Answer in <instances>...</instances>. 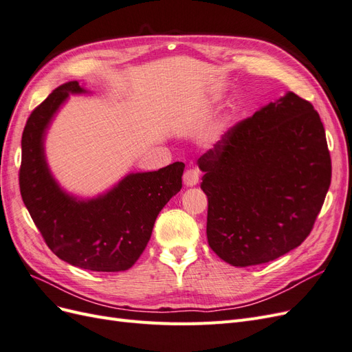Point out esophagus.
I'll list each match as a JSON object with an SVG mask.
<instances>
[{"instance_id":"1","label":"esophagus","mask_w":352,"mask_h":352,"mask_svg":"<svg viewBox=\"0 0 352 352\" xmlns=\"http://www.w3.org/2000/svg\"><path fill=\"white\" fill-rule=\"evenodd\" d=\"M199 180V172L197 168H188L184 173V184L186 186H195Z\"/></svg>"}]
</instances>
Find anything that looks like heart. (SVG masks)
Masks as SVG:
<instances>
[{
	"mask_svg": "<svg viewBox=\"0 0 352 352\" xmlns=\"http://www.w3.org/2000/svg\"><path fill=\"white\" fill-rule=\"evenodd\" d=\"M228 129H229V124L226 123V122H221L217 127H216V131H214V138H221L223 135H225L226 132H228Z\"/></svg>",
	"mask_w": 352,
	"mask_h": 352,
	"instance_id": "heart-1",
	"label": "heart"
}]
</instances>
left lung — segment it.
I'll use <instances>...</instances> for the list:
<instances>
[{
    "label": "left lung",
    "instance_id": "left-lung-1",
    "mask_svg": "<svg viewBox=\"0 0 352 352\" xmlns=\"http://www.w3.org/2000/svg\"><path fill=\"white\" fill-rule=\"evenodd\" d=\"M198 166L208 198V245L235 267L300 247L332 177L320 116L294 92L233 126Z\"/></svg>",
    "mask_w": 352,
    "mask_h": 352
}]
</instances>
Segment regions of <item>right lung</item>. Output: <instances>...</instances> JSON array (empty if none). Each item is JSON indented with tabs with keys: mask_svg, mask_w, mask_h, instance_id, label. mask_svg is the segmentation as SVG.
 <instances>
[{
	"mask_svg": "<svg viewBox=\"0 0 352 352\" xmlns=\"http://www.w3.org/2000/svg\"><path fill=\"white\" fill-rule=\"evenodd\" d=\"M87 92L78 80L63 83L29 116L22 136L20 194L58 258L92 272H123L141 257L158 212L182 188L185 164L129 173L94 198L66 192L48 167L45 135L69 95Z\"/></svg>",
	"mask_w": 352,
	"mask_h": 352,
	"instance_id": "obj_1",
	"label": "right lung"
}]
</instances>
